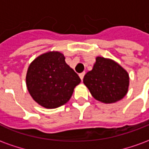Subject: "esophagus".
I'll use <instances>...</instances> for the list:
<instances>
[{"instance_id": "34e87169", "label": "esophagus", "mask_w": 149, "mask_h": 149, "mask_svg": "<svg viewBox=\"0 0 149 149\" xmlns=\"http://www.w3.org/2000/svg\"><path fill=\"white\" fill-rule=\"evenodd\" d=\"M84 74H85V72H81V73H80V74H79V76H80V78H81V80H83Z\"/></svg>"}]
</instances>
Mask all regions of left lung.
<instances>
[{
  "mask_svg": "<svg viewBox=\"0 0 149 149\" xmlns=\"http://www.w3.org/2000/svg\"><path fill=\"white\" fill-rule=\"evenodd\" d=\"M83 82L97 100L116 103L128 93L129 75L115 61L97 56L93 69L84 75Z\"/></svg>",
  "mask_w": 149,
  "mask_h": 149,
  "instance_id": "obj_1",
  "label": "left lung"
}]
</instances>
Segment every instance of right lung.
Masks as SVG:
<instances>
[{
  "label": "right lung",
  "mask_w": 149,
  "mask_h": 149,
  "mask_svg": "<svg viewBox=\"0 0 149 149\" xmlns=\"http://www.w3.org/2000/svg\"><path fill=\"white\" fill-rule=\"evenodd\" d=\"M81 79L65 62L63 53L49 51L31 62L26 86L34 101L45 109H56L70 100Z\"/></svg>",
  "instance_id": "right-lung-1"
}]
</instances>
